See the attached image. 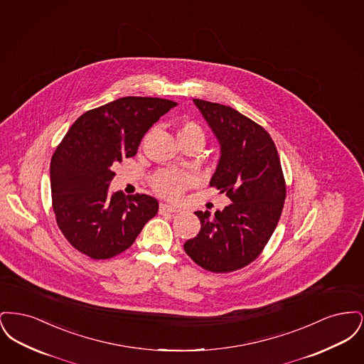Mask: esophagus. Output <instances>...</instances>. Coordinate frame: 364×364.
<instances>
[{
	"label": "esophagus",
	"mask_w": 364,
	"mask_h": 364,
	"mask_svg": "<svg viewBox=\"0 0 364 364\" xmlns=\"http://www.w3.org/2000/svg\"><path fill=\"white\" fill-rule=\"evenodd\" d=\"M159 211L161 213H178L180 208H176L173 205H169V203H161Z\"/></svg>",
	"instance_id": "obj_1"
}]
</instances>
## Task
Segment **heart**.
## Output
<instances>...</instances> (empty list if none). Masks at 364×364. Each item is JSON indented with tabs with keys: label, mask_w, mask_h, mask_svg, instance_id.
<instances>
[{
	"label": "heart",
	"mask_w": 364,
	"mask_h": 364,
	"mask_svg": "<svg viewBox=\"0 0 364 364\" xmlns=\"http://www.w3.org/2000/svg\"><path fill=\"white\" fill-rule=\"evenodd\" d=\"M176 136L180 146H186L190 143H198L200 146L205 144L206 135L199 124L193 122H181L177 127ZM193 178L190 173L186 172H174V171H162L153 177V188L162 196L174 198L180 195L186 188L192 184Z\"/></svg>",
	"instance_id": "obj_1"
}]
</instances>
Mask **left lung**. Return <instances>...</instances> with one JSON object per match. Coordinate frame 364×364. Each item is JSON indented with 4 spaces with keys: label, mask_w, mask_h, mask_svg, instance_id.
Here are the masks:
<instances>
[{
    "label": "left lung",
    "mask_w": 364,
    "mask_h": 364,
    "mask_svg": "<svg viewBox=\"0 0 364 364\" xmlns=\"http://www.w3.org/2000/svg\"><path fill=\"white\" fill-rule=\"evenodd\" d=\"M220 143L210 186L230 205L195 211L200 230L184 244L191 259L213 273H229L259 257L281 217L287 195L277 147L270 135L230 106L193 100Z\"/></svg>",
    "instance_id": "8db88e82"
}]
</instances>
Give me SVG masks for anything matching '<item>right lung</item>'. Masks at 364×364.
Returning <instances> with one entry per match:
<instances>
[{
	"label": "right lung",
	"instance_id": "add662e5",
	"mask_svg": "<svg viewBox=\"0 0 364 364\" xmlns=\"http://www.w3.org/2000/svg\"><path fill=\"white\" fill-rule=\"evenodd\" d=\"M176 102L124 97L88 110L72 124L50 164L53 210L67 240L92 259L129 248L158 211L156 198L109 192L113 165L134 156L144 134Z\"/></svg>",
	"mask_w": 364,
	"mask_h": 364
}]
</instances>
